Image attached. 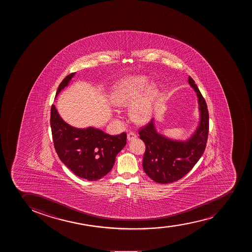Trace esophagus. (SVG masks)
I'll return each mask as SVG.
<instances>
[{
  "instance_id": "obj_1",
  "label": "esophagus",
  "mask_w": 252,
  "mask_h": 252,
  "mask_svg": "<svg viewBox=\"0 0 252 252\" xmlns=\"http://www.w3.org/2000/svg\"><path fill=\"white\" fill-rule=\"evenodd\" d=\"M137 138V135H136V134L134 132H130L128 133L127 135V140H135V139H136Z\"/></svg>"
}]
</instances>
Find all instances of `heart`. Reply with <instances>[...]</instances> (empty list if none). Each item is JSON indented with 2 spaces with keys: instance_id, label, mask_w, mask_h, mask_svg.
<instances>
[{
  "instance_id": "obj_1",
  "label": "heart",
  "mask_w": 252,
  "mask_h": 252,
  "mask_svg": "<svg viewBox=\"0 0 252 252\" xmlns=\"http://www.w3.org/2000/svg\"><path fill=\"white\" fill-rule=\"evenodd\" d=\"M157 95V85L154 82L149 84V77L145 75L129 76L115 86L111 102L118 107L130 105V118L136 123L142 124L152 116Z\"/></svg>"
}]
</instances>
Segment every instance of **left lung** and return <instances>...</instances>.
<instances>
[{
    "label": "left lung",
    "mask_w": 252,
    "mask_h": 252,
    "mask_svg": "<svg viewBox=\"0 0 252 252\" xmlns=\"http://www.w3.org/2000/svg\"><path fill=\"white\" fill-rule=\"evenodd\" d=\"M189 85L198 97L200 120L196 130L187 141L171 140L155 129L154 119L139 131L145 142L143 167L155 182L167 184L177 182L193 168L204 154L209 135V112L206 102L190 76Z\"/></svg>",
    "instance_id": "1"
}]
</instances>
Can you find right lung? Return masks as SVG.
Returning a JSON list of instances; mask_svg holds the SVG:
<instances>
[{
	"instance_id": "add662e5",
	"label": "right lung",
	"mask_w": 252,
	"mask_h": 252,
	"mask_svg": "<svg viewBox=\"0 0 252 252\" xmlns=\"http://www.w3.org/2000/svg\"><path fill=\"white\" fill-rule=\"evenodd\" d=\"M75 74L71 73L62 81L56 96L67 86ZM50 124L58 157L77 177L88 181H96L107 175L117 154L126 144L125 132L113 136L96 128L73 127L62 119L53 104Z\"/></svg>"
}]
</instances>
